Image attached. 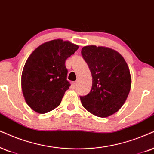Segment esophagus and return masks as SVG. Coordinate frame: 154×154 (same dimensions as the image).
I'll return each mask as SVG.
<instances>
[{
    "label": "esophagus",
    "mask_w": 154,
    "mask_h": 154,
    "mask_svg": "<svg viewBox=\"0 0 154 154\" xmlns=\"http://www.w3.org/2000/svg\"><path fill=\"white\" fill-rule=\"evenodd\" d=\"M77 82H72V87L74 88H75V87H77Z\"/></svg>",
    "instance_id": "obj_1"
}]
</instances>
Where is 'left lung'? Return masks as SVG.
I'll list each match as a JSON object with an SVG mask.
<instances>
[{
  "label": "left lung",
  "instance_id": "left-lung-1",
  "mask_svg": "<svg viewBox=\"0 0 154 154\" xmlns=\"http://www.w3.org/2000/svg\"><path fill=\"white\" fill-rule=\"evenodd\" d=\"M81 53L92 77L90 92L80 97L82 104L94 115L107 117L120 109L129 95V68L118 52L106 47L85 46Z\"/></svg>",
  "mask_w": 154,
  "mask_h": 154
}]
</instances>
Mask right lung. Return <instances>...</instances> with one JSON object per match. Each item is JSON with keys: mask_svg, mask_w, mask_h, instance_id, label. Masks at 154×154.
<instances>
[{"mask_svg": "<svg viewBox=\"0 0 154 154\" xmlns=\"http://www.w3.org/2000/svg\"><path fill=\"white\" fill-rule=\"evenodd\" d=\"M78 48L57 39L42 44L29 56L23 69L21 86L25 102L35 112L45 114L60 104L70 86L65 61Z\"/></svg>", "mask_w": 154, "mask_h": 154, "instance_id": "1", "label": "right lung"}]
</instances>
